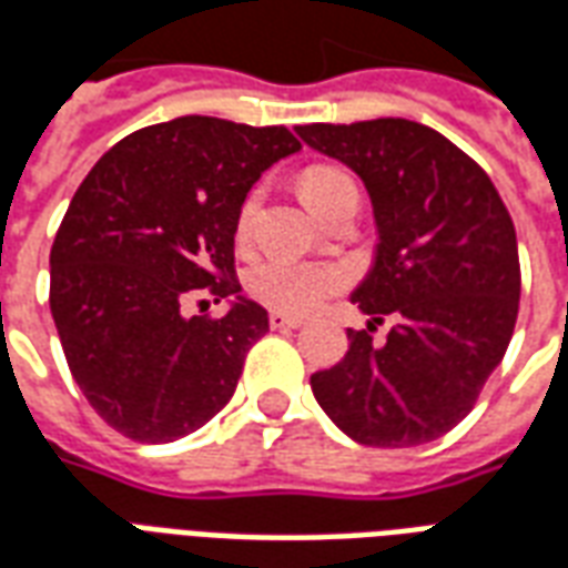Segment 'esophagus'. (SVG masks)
<instances>
[{
  "instance_id": "esophagus-1",
  "label": "esophagus",
  "mask_w": 568,
  "mask_h": 568,
  "mask_svg": "<svg viewBox=\"0 0 568 568\" xmlns=\"http://www.w3.org/2000/svg\"><path fill=\"white\" fill-rule=\"evenodd\" d=\"M267 322H271V328H276V332H283V328H301V325H304V320L288 316V313H280V310H273L271 316H267Z\"/></svg>"
}]
</instances>
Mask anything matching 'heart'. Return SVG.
Segmentation results:
<instances>
[{
  "label": "heart",
  "mask_w": 568,
  "mask_h": 568,
  "mask_svg": "<svg viewBox=\"0 0 568 568\" xmlns=\"http://www.w3.org/2000/svg\"><path fill=\"white\" fill-rule=\"evenodd\" d=\"M344 182H353L341 166H328V163H316L307 166L297 175V191L307 203L310 210L322 215L328 206V200ZM258 212V197L248 194L240 206V219H236V231L246 236L255 222ZM346 285V271L337 264H325V261H295V258H261L246 271V292L258 304L280 313H292V316H304L310 310H316L341 292Z\"/></svg>",
  "instance_id": "1"
}]
</instances>
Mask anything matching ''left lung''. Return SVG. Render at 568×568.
<instances>
[{
	"mask_svg": "<svg viewBox=\"0 0 568 568\" xmlns=\"http://www.w3.org/2000/svg\"><path fill=\"white\" fill-rule=\"evenodd\" d=\"M362 175L381 231L353 304L368 328L310 377L334 426L365 447H417L468 417L511 344L520 307L517 234L484 166L438 130L377 118L295 128ZM396 320L383 345L373 332Z\"/></svg>",
	"mask_w": 568,
	"mask_h": 568,
	"instance_id": "1",
	"label": "left lung"
}]
</instances>
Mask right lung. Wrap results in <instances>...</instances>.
Segmentation results:
<instances>
[{
    "label": "right lung",
    "mask_w": 568,
    "mask_h": 568,
    "mask_svg": "<svg viewBox=\"0 0 568 568\" xmlns=\"http://www.w3.org/2000/svg\"><path fill=\"white\" fill-rule=\"evenodd\" d=\"M297 149L283 124L185 115L130 133L84 175L51 246V316L88 405L124 438L166 444L231 402L267 310L182 307L240 292V206Z\"/></svg>",
    "instance_id": "right-lung-1"
}]
</instances>
